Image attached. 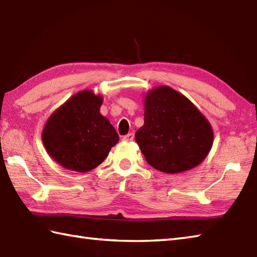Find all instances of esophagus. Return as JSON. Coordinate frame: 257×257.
Masks as SVG:
<instances>
[{
  "label": "esophagus",
  "instance_id": "1",
  "mask_svg": "<svg viewBox=\"0 0 257 257\" xmlns=\"http://www.w3.org/2000/svg\"><path fill=\"white\" fill-rule=\"evenodd\" d=\"M134 138H135V135H134L133 133H130V134H128V135L123 136L122 140H123V141H132V140H134Z\"/></svg>",
  "mask_w": 257,
  "mask_h": 257
}]
</instances>
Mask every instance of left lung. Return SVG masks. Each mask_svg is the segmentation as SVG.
Wrapping results in <instances>:
<instances>
[{
	"instance_id": "obj_1",
	"label": "left lung",
	"mask_w": 257,
	"mask_h": 257,
	"mask_svg": "<svg viewBox=\"0 0 257 257\" xmlns=\"http://www.w3.org/2000/svg\"><path fill=\"white\" fill-rule=\"evenodd\" d=\"M145 123L135 135L147 162L165 173L188 171L212 148L213 130L187 97L159 86L145 97Z\"/></svg>"
}]
</instances>
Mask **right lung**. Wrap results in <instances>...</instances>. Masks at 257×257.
Listing matches in <instances>:
<instances>
[{"label": "right lung", "instance_id": "add662e5", "mask_svg": "<svg viewBox=\"0 0 257 257\" xmlns=\"http://www.w3.org/2000/svg\"><path fill=\"white\" fill-rule=\"evenodd\" d=\"M102 97L83 90L56 109L43 130L50 156L68 170L87 172L106 159L119 136L100 113Z\"/></svg>", "mask_w": 257, "mask_h": 257}]
</instances>
